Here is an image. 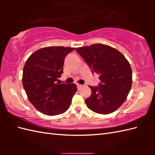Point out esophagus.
<instances>
[{
  "mask_svg": "<svg viewBox=\"0 0 155 155\" xmlns=\"http://www.w3.org/2000/svg\"><path fill=\"white\" fill-rule=\"evenodd\" d=\"M77 88H78V89H79V88L82 87V85H81V84H77Z\"/></svg>",
  "mask_w": 155,
  "mask_h": 155,
  "instance_id": "1",
  "label": "esophagus"
}]
</instances>
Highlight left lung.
I'll return each instance as SVG.
<instances>
[{
	"label": "left lung",
	"instance_id": "obj_1",
	"mask_svg": "<svg viewBox=\"0 0 155 155\" xmlns=\"http://www.w3.org/2000/svg\"><path fill=\"white\" fill-rule=\"evenodd\" d=\"M93 73L100 74L97 87L88 86L91 94L85 99L87 107L98 114L117 110L132 86V69L129 62L117 49L103 44L76 48Z\"/></svg>",
	"mask_w": 155,
	"mask_h": 155
}]
</instances>
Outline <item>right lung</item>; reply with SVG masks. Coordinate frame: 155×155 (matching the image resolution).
Instances as JSON below:
<instances>
[{
    "instance_id": "obj_1",
    "label": "right lung",
    "mask_w": 155,
    "mask_h": 155,
    "mask_svg": "<svg viewBox=\"0 0 155 155\" xmlns=\"http://www.w3.org/2000/svg\"><path fill=\"white\" fill-rule=\"evenodd\" d=\"M74 48L48 47L35 51L23 68L22 84L31 104L44 114L67 111L77 91V85L57 83L63 73L64 58Z\"/></svg>"
}]
</instances>
